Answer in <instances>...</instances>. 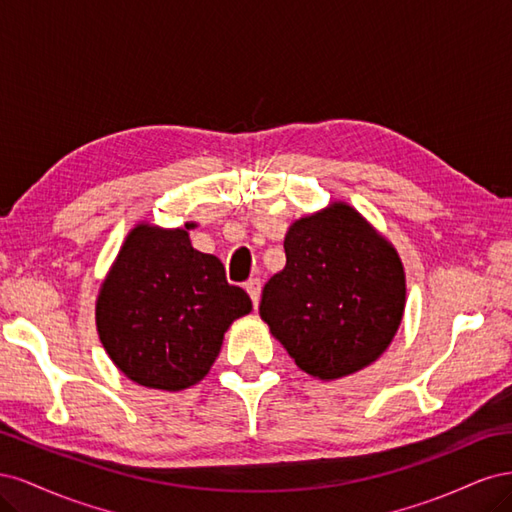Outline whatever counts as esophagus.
<instances>
[{"label": "esophagus", "mask_w": 512, "mask_h": 512, "mask_svg": "<svg viewBox=\"0 0 512 512\" xmlns=\"http://www.w3.org/2000/svg\"><path fill=\"white\" fill-rule=\"evenodd\" d=\"M245 290H247V294H250V299H252L254 307H258V303H260V290H262L258 277H256V280L247 282V284H245Z\"/></svg>", "instance_id": "1"}]
</instances>
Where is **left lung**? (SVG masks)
<instances>
[{
	"label": "left lung",
	"mask_w": 512,
	"mask_h": 512,
	"mask_svg": "<svg viewBox=\"0 0 512 512\" xmlns=\"http://www.w3.org/2000/svg\"><path fill=\"white\" fill-rule=\"evenodd\" d=\"M286 267L265 284L260 318L305 374H356L391 346L406 309L393 243L344 200L294 220Z\"/></svg>",
	"instance_id": "left-lung-1"
}]
</instances>
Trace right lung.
<instances>
[{
    "instance_id": "right-lung-1",
    "label": "right lung",
    "mask_w": 512,
    "mask_h": 512,
    "mask_svg": "<svg viewBox=\"0 0 512 512\" xmlns=\"http://www.w3.org/2000/svg\"><path fill=\"white\" fill-rule=\"evenodd\" d=\"M192 222H138L123 239L96 299L100 342L128 380L177 393L203 380L230 324L252 312L226 282L220 258L192 247Z\"/></svg>"
}]
</instances>
